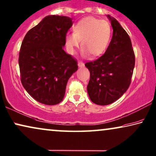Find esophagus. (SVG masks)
Instances as JSON below:
<instances>
[{
	"label": "esophagus",
	"instance_id": "esophagus-1",
	"mask_svg": "<svg viewBox=\"0 0 156 156\" xmlns=\"http://www.w3.org/2000/svg\"><path fill=\"white\" fill-rule=\"evenodd\" d=\"M78 66L80 67H84V63L82 61H79L78 62Z\"/></svg>",
	"mask_w": 156,
	"mask_h": 156
}]
</instances>
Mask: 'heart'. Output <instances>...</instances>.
<instances>
[{"mask_svg": "<svg viewBox=\"0 0 156 156\" xmlns=\"http://www.w3.org/2000/svg\"><path fill=\"white\" fill-rule=\"evenodd\" d=\"M111 34V27L107 21L93 17H84L73 27V34L65 37L67 50L73 54L82 41L83 53L101 55L109 46Z\"/></svg>", "mask_w": 156, "mask_h": 156, "instance_id": "1", "label": "heart"}]
</instances>
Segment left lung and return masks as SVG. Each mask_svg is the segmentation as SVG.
<instances>
[{
    "label": "left lung",
    "mask_w": 156,
    "mask_h": 156,
    "mask_svg": "<svg viewBox=\"0 0 156 156\" xmlns=\"http://www.w3.org/2000/svg\"><path fill=\"white\" fill-rule=\"evenodd\" d=\"M108 17L113 29L111 41L102 56L85 64L90 72L88 94L92 102L101 105L115 102L127 91L135 65L128 34L115 18Z\"/></svg>",
    "instance_id": "left-lung-1"
}]
</instances>
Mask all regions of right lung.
<instances>
[{
  "label": "right lung",
  "instance_id": "obj_1",
  "mask_svg": "<svg viewBox=\"0 0 156 156\" xmlns=\"http://www.w3.org/2000/svg\"><path fill=\"white\" fill-rule=\"evenodd\" d=\"M72 26L71 18L49 15L31 29L22 41L19 53L22 84L43 104L61 102L67 81L78 69L77 60L63 50Z\"/></svg>",
  "mask_w": 156,
  "mask_h": 156
}]
</instances>
